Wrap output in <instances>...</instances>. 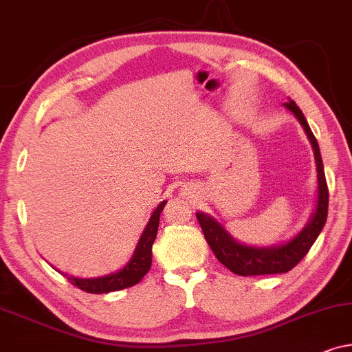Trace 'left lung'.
Masks as SVG:
<instances>
[{"label":"left lung","mask_w":352,"mask_h":352,"mask_svg":"<svg viewBox=\"0 0 352 352\" xmlns=\"http://www.w3.org/2000/svg\"><path fill=\"white\" fill-rule=\"evenodd\" d=\"M285 107L298 118L301 126L309 138L312 151H314L316 166H317V205L314 213H312L309 223L301 230L296 237H293L290 242L277 245V247H250V245L240 243L230 235L224 226L218 223L214 218L197 213L200 228L204 230V235L208 242L210 248L213 250L214 256L218 258L221 264L230 269L234 274L239 276H266V274H283L292 271L302 258L306 256L312 243L319 237V234L324 229L327 213H329V187H327L324 163H322L319 144L312 134L309 124H307L305 115L300 107L288 100Z\"/></svg>","instance_id":"obj_1"}]
</instances>
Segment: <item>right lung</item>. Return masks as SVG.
I'll use <instances>...</instances> for the list:
<instances>
[{
	"label": "right lung",
	"mask_w": 352,
	"mask_h": 352,
	"mask_svg": "<svg viewBox=\"0 0 352 352\" xmlns=\"http://www.w3.org/2000/svg\"><path fill=\"white\" fill-rule=\"evenodd\" d=\"M166 201L163 200L160 205L153 210V213L148 219V223L144 229V232L139 239L134 250L131 259H129L126 266L120 269L118 272L109 274L104 277L96 278H78V277H67L72 282V285L78 287L80 290L88 293H109L123 290V288L133 287L141 282V278L148 272L152 266V245L155 242L158 223H160V213L165 208Z\"/></svg>",
	"instance_id": "1"
}]
</instances>
